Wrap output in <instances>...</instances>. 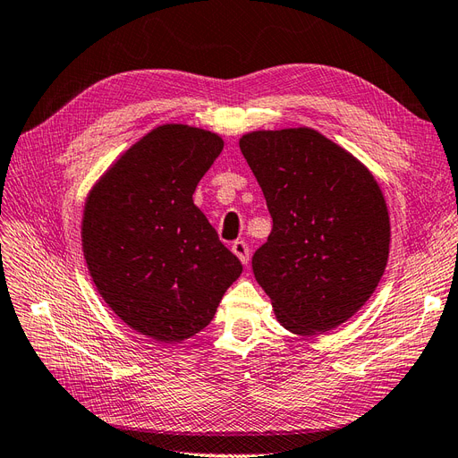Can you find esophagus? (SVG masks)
<instances>
[{
  "instance_id": "34e87169",
  "label": "esophagus",
  "mask_w": 458,
  "mask_h": 458,
  "mask_svg": "<svg viewBox=\"0 0 458 458\" xmlns=\"http://www.w3.org/2000/svg\"><path fill=\"white\" fill-rule=\"evenodd\" d=\"M232 253L242 260V265L250 263V247H247L245 242H233L232 243Z\"/></svg>"
}]
</instances>
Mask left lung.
Instances as JSON below:
<instances>
[{
    "mask_svg": "<svg viewBox=\"0 0 458 458\" xmlns=\"http://www.w3.org/2000/svg\"><path fill=\"white\" fill-rule=\"evenodd\" d=\"M240 149L265 193L272 232L253 255L278 322L299 335L337 328L369 301L391 226L374 174L318 130H253Z\"/></svg>",
    "mask_w": 458,
    "mask_h": 458,
    "instance_id": "8db88e82",
    "label": "left lung"
}]
</instances>
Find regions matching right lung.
I'll use <instances>...</instances> for the list:
<instances>
[{
    "instance_id": "1",
    "label": "right lung",
    "mask_w": 458,
    "mask_h": 458,
    "mask_svg": "<svg viewBox=\"0 0 458 458\" xmlns=\"http://www.w3.org/2000/svg\"><path fill=\"white\" fill-rule=\"evenodd\" d=\"M222 148L211 130L161 124L86 198L81 236L89 276L114 315L155 342L201 332L242 274L191 198Z\"/></svg>"
}]
</instances>
